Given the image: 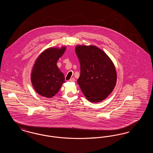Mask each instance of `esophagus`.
<instances>
[{"label": "esophagus", "instance_id": "obj_1", "mask_svg": "<svg viewBox=\"0 0 153 153\" xmlns=\"http://www.w3.org/2000/svg\"><path fill=\"white\" fill-rule=\"evenodd\" d=\"M74 81H75V79H74V78H72V79H71L69 80L70 82H74Z\"/></svg>", "mask_w": 153, "mask_h": 153}]
</instances>
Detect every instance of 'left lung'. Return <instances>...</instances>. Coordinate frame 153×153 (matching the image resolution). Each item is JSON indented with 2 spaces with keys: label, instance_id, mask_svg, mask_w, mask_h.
<instances>
[{
  "label": "left lung",
  "instance_id": "left-lung-1",
  "mask_svg": "<svg viewBox=\"0 0 153 153\" xmlns=\"http://www.w3.org/2000/svg\"><path fill=\"white\" fill-rule=\"evenodd\" d=\"M80 75L77 83L88 101L99 102L107 98L116 85V68L108 56L95 45H77Z\"/></svg>",
  "mask_w": 153,
  "mask_h": 153
}]
</instances>
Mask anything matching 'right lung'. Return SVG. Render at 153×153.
Wrapping results in <instances>:
<instances>
[{
  "label": "right lung",
  "mask_w": 153,
  "mask_h": 153,
  "mask_svg": "<svg viewBox=\"0 0 153 153\" xmlns=\"http://www.w3.org/2000/svg\"><path fill=\"white\" fill-rule=\"evenodd\" d=\"M65 51V46L49 48L36 58L31 73V81L39 95L51 98L58 93L65 82L64 74L57 65L58 59Z\"/></svg>",
  "instance_id": "right-lung-1"
}]
</instances>
